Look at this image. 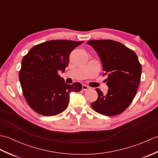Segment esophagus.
<instances>
[{
    "mask_svg": "<svg viewBox=\"0 0 158 158\" xmlns=\"http://www.w3.org/2000/svg\"><path fill=\"white\" fill-rule=\"evenodd\" d=\"M89 89V88L88 86H87L85 85H82V89L83 90V91H85V90H88Z\"/></svg>",
    "mask_w": 158,
    "mask_h": 158,
    "instance_id": "34e87169",
    "label": "esophagus"
}]
</instances>
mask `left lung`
<instances>
[{"instance_id":"1","label":"left lung","mask_w":158,"mask_h":158,"mask_svg":"<svg viewBox=\"0 0 158 158\" xmlns=\"http://www.w3.org/2000/svg\"><path fill=\"white\" fill-rule=\"evenodd\" d=\"M96 50L102 63L109 88L106 94L96 89L98 98L91 104L96 112L106 116L119 115L132 102L139 85L142 66L135 52L113 40L88 41Z\"/></svg>"}]
</instances>
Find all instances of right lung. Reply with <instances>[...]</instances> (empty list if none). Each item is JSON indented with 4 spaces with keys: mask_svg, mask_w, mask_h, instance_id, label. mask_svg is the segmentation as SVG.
I'll return each instance as SVG.
<instances>
[{
    "mask_svg": "<svg viewBox=\"0 0 158 158\" xmlns=\"http://www.w3.org/2000/svg\"><path fill=\"white\" fill-rule=\"evenodd\" d=\"M83 41L52 40L33 47L23 56L19 79L25 100L35 112L44 116L61 113L69 105L70 92L82 85H69L58 74L69 65V55Z\"/></svg>",
    "mask_w": 158,
    "mask_h": 158,
    "instance_id": "right-lung-1",
    "label": "right lung"
}]
</instances>
